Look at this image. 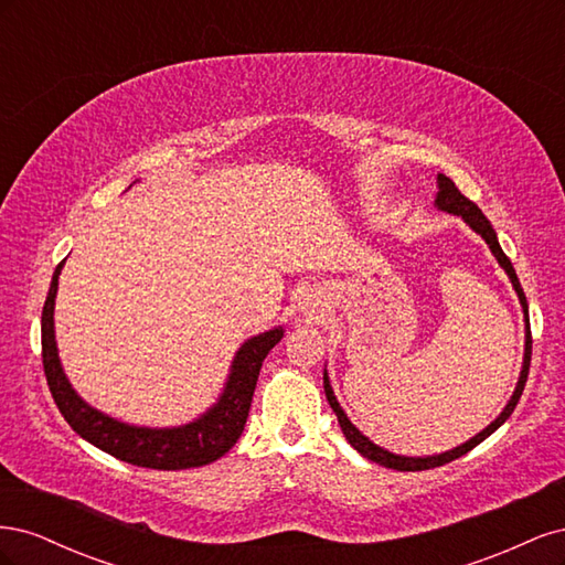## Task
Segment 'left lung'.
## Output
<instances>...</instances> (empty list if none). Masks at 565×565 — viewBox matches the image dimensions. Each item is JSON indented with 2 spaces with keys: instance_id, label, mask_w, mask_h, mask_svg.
<instances>
[{
  "instance_id": "obj_1",
  "label": "left lung",
  "mask_w": 565,
  "mask_h": 565,
  "mask_svg": "<svg viewBox=\"0 0 565 565\" xmlns=\"http://www.w3.org/2000/svg\"><path fill=\"white\" fill-rule=\"evenodd\" d=\"M436 207L440 212H448V214H455V216H461L469 224L471 231H476L478 235L483 237V241L488 243L490 252L494 254V259H498V264L507 270V276L511 280V285H514L516 295H519V301L523 306V318H525V353H523V367H521V377H519V384L514 388V396H511V401L504 405V409L500 413V417L490 422L486 429L481 434H476L473 438H469L467 443H461V446L448 450V452H440V455H431V457H405V455H396V452H388L380 446H374V443L363 436L361 431L355 429V426L351 424V419L347 417L344 409H341V405L337 403V396L334 391L330 386V377H328V370H324L322 374V386H324V396H328L330 401V407L334 409V415L339 419V426L341 431H344L347 440L351 443V446L361 452L363 457L377 461V465L386 467V469H396V471H424V469H434V467H443L448 465V461L467 455L469 450H473L478 443H483L492 431H498L500 426L511 417V413H514V407L521 398L523 393V386H525V380H527V370H530V353H533V337H530V320H527V301H525V295H523V287L516 278V270L514 266H511L509 256L502 252L500 243H498V233H494V228L490 226V221L486 218V214L476 207V204L459 193V188L452 183V179H448L446 174H438V193H436Z\"/></svg>"
}]
</instances>
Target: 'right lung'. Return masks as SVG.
<instances>
[{
    "mask_svg": "<svg viewBox=\"0 0 565 565\" xmlns=\"http://www.w3.org/2000/svg\"><path fill=\"white\" fill-rule=\"evenodd\" d=\"M63 264L65 262H61L54 270L42 309V363L51 396H54L65 422L73 426V431H77L84 440H89L92 446L127 461V465L146 469H193L224 457L245 429L262 363L268 351L282 339L285 330L273 328L247 339L233 358L224 393H221L207 413L191 424L172 426V429L131 426L98 413L87 401H82L61 367L54 334V303Z\"/></svg>",
    "mask_w": 565,
    "mask_h": 565,
    "instance_id": "add662e5",
    "label": "right lung"
}]
</instances>
